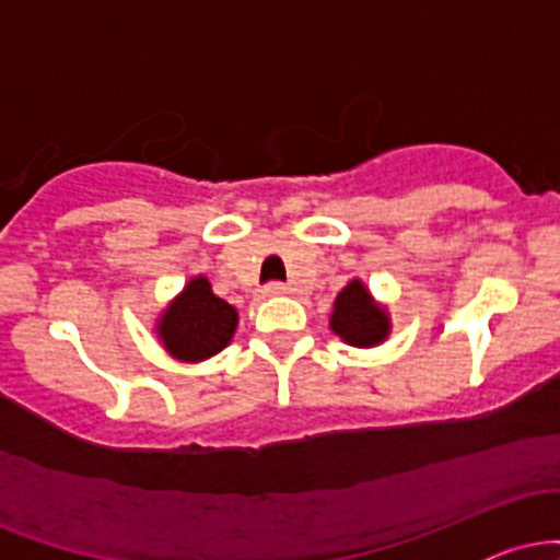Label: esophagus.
Segmentation results:
<instances>
[{
	"instance_id": "esophagus-1",
	"label": "esophagus",
	"mask_w": 560,
	"mask_h": 560,
	"mask_svg": "<svg viewBox=\"0 0 560 560\" xmlns=\"http://www.w3.org/2000/svg\"><path fill=\"white\" fill-rule=\"evenodd\" d=\"M262 294H268V298H279V294H287V284H281V281H271V284L262 287Z\"/></svg>"
}]
</instances>
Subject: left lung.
Wrapping results in <instances>:
<instances>
[{"mask_svg": "<svg viewBox=\"0 0 560 560\" xmlns=\"http://www.w3.org/2000/svg\"><path fill=\"white\" fill-rule=\"evenodd\" d=\"M329 329L352 347H376L389 337V313L371 298L361 279H352L337 294L329 316Z\"/></svg>", "mask_w": 560, "mask_h": 560, "instance_id": "left-lung-1", "label": "left lung"}]
</instances>
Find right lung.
<instances>
[{"label": "right lung", "mask_w": 560, "mask_h": 560, "mask_svg": "<svg viewBox=\"0 0 560 560\" xmlns=\"http://www.w3.org/2000/svg\"><path fill=\"white\" fill-rule=\"evenodd\" d=\"M236 324H240L236 307L213 294V287L205 276H197L165 307L155 329L171 358L199 363L213 358L231 342Z\"/></svg>", "instance_id": "obj_1"}]
</instances>
